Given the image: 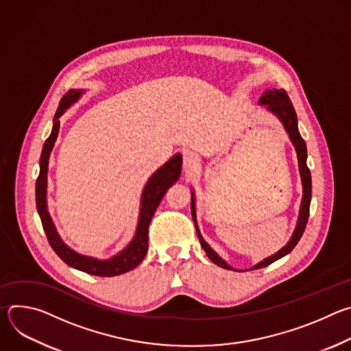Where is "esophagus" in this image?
I'll list each match as a JSON object with an SVG mask.
<instances>
[{"mask_svg":"<svg viewBox=\"0 0 351 351\" xmlns=\"http://www.w3.org/2000/svg\"><path fill=\"white\" fill-rule=\"evenodd\" d=\"M183 165H184V169H187V171L195 169L199 165L198 156L193 152H186L184 157H183Z\"/></svg>","mask_w":351,"mask_h":351,"instance_id":"34e87169","label":"esophagus"}]
</instances>
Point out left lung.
<instances>
[{
  "instance_id": "1",
  "label": "left lung",
  "mask_w": 351,
  "mask_h": 351,
  "mask_svg": "<svg viewBox=\"0 0 351 351\" xmlns=\"http://www.w3.org/2000/svg\"><path fill=\"white\" fill-rule=\"evenodd\" d=\"M260 106H264L267 111H269L271 114H274L280 123L283 125L286 133L289 134V138L291 141V144L294 145L295 154H297V161H298V171H300V178H302V186H303V197H302V204H300V211H298V217H297V222H295V228L291 233V237L289 239V241L276 252L275 254L264 258L263 261H260L258 264H256L254 267L248 268V269H236L233 267H230L217 252L215 250L204 240V237L202 236V232L198 229L197 225V217H195V197H194V190L191 189V217L194 221V226H195V232L197 236L199 239V244L204 248L206 254L208 256V258L217 264L218 267L223 268V269H229V271H236V272H245V271H253V269H260L264 268L278 260H280L282 257L287 256L291 250L295 247V244L298 243V240L302 239L307 221H308V215H310V203H311V172L307 167V145L304 138L302 137L298 132V125H297V114L293 108V104L290 101V98L287 95V93L280 88H272V90H265V93L261 95Z\"/></svg>"
}]
</instances>
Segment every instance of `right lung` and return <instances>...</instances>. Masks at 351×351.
Listing matches in <instances>:
<instances>
[{
	"label": "right lung",
	"instance_id": "1",
	"mask_svg": "<svg viewBox=\"0 0 351 351\" xmlns=\"http://www.w3.org/2000/svg\"><path fill=\"white\" fill-rule=\"evenodd\" d=\"M84 90H69L61 99L60 107L54 117L53 130L49 137L45 140L43 145V152L40 157V173L36 182V206L37 213L40 215L44 232L47 234L49 245L53 247L56 254L69 267L83 271L95 276H117L130 269L136 268L145 257L148 248V226L152 218L160 206L162 197L168 191V189L176 183L182 172V156L175 154L169 161H167L161 168H158L149 179L147 180L141 198H140V211L137 218V226L133 239L128 243V245L111 258L99 260L88 256L79 254L64 243L57 228L53 222L51 215L48 213L47 207V175H48V161L51 156L53 147L58 137L60 132V118L66 112V110L73 106L82 97Z\"/></svg>",
	"mask_w": 351,
	"mask_h": 351
}]
</instances>
